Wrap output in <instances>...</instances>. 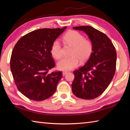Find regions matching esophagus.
Instances as JSON below:
<instances>
[{
	"mask_svg": "<svg viewBox=\"0 0 130 130\" xmlns=\"http://www.w3.org/2000/svg\"><path fill=\"white\" fill-rule=\"evenodd\" d=\"M68 73V71H63L62 72V75L64 76L65 75H66Z\"/></svg>",
	"mask_w": 130,
	"mask_h": 130,
	"instance_id": "34e87169",
	"label": "esophagus"
}]
</instances>
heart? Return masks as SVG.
<instances>
[{"mask_svg": "<svg viewBox=\"0 0 130 130\" xmlns=\"http://www.w3.org/2000/svg\"><path fill=\"white\" fill-rule=\"evenodd\" d=\"M62 40L65 44L73 47V48L70 54L71 57L63 58L57 63V68L59 70H73L78 67L80 61L81 62L87 61L92 54V42L85 39L84 36L78 32L73 30L68 31L63 35ZM50 52L55 59H59L62 57L61 46L57 40L52 42Z\"/></svg>", "mask_w": 130, "mask_h": 130, "instance_id": "1", "label": "heart"}]
</instances>
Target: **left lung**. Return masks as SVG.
Masks as SVG:
<instances>
[{
	"mask_svg": "<svg viewBox=\"0 0 130 130\" xmlns=\"http://www.w3.org/2000/svg\"><path fill=\"white\" fill-rule=\"evenodd\" d=\"M88 35L93 45L92 54L85 65L73 71L71 88L77 97L92 99L103 93L115 75L117 54L111 40L98 30L89 26L73 27Z\"/></svg>",
	"mask_w": 130,
	"mask_h": 130,
	"instance_id": "8db88e82",
	"label": "left lung"
}]
</instances>
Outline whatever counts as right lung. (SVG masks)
Here are the masks:
<instances>
[{
  "label": "right lung",
  "instance_id": "right-lung-1",
  "mask_svg": "<svg viewBox=\"0 0 130 130\" xmlns=\"http://www.w3.org/2000/svg\"><path fill=\"white\" fill-rule=\"evenodd\" d=\"M66 28L35 30L22 37L13 48L10 66L14 81L19 92L29 99L45 100L56 91L62 73H48L55 66L51 46Z\"/></svg>",
  "mask_w": 130,
  "mask_h": 130
}]
</instances>
